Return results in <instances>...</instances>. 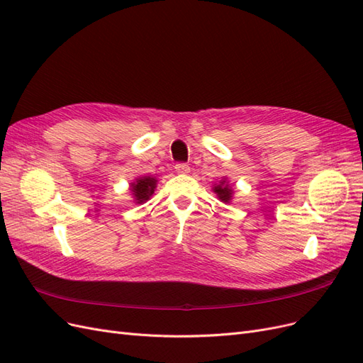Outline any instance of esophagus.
Returning a JSON list of instances; mask_svg holds the SVG:
<instances>
[{
    "label": "esophagus",
    "mask_w": 363,
    "mask_h": 363,
    "mask_svg": "<svg viewBox=\"0 0 363 363\" xmlns=\"http://www.w3.org/2000/svg\"><path fill=\"white\" fill-rule=\"evenodd\" d=\"M175 171H177L179 174H188L191 171V168L186 163H177L175 164Z\"/></svg>",
    "instance_id": "obj_1"
}]
</instances>
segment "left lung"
I'll return each instance as SVG.
<instances>
[{"label":"left lung","instance_id":"obj_1","mask_svg":"<svg viewBox=\"0 0 363 363\" xmlns=\"http://www.w3.org/2000/svg\"><path fill=\"white\" fill-rule=\"evenodd\" d=\"M212 191L216 194L218 200H219V201H223V203H225V204H228L230 201L233 200L235 188H233L232 184L228 183V180H227V179H221V180H219L218 183H215V184H213V188H212Z\"/></svg>","mask_w":363,"mask_h":363}]
</instances>
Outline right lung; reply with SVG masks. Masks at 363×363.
<instances>
[{"label":"right lung","instance_id":"add662e5","mask_svg":"<svg viewBox=\"0 0 363 363\" xmlns=\"http://www.w3.org/2000/svg\"><path fill=\"white\" fill-rule=\"evenodd\" d=\"M156 188H157L156 177H152V175H142V177H138L130 183L128 191L131 194V199H133L136 204H144L151 199Z\"/></svg>","mask_w":363,"mask_h":363}]
</instances>
